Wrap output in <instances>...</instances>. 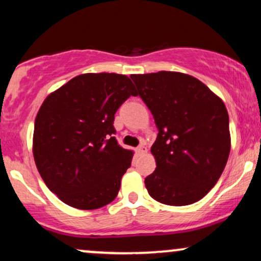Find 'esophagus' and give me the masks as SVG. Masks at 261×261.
<instances>
[{"mask_svg":"<svg viewBox=\"0 0 261 261\" xmlns=\"http://www.w3.org/2000/svg\"><path fill=\"white\" fill-rule=\"evenodd\" d=\"M137 152H139L140 154H145L146 152H147V147H146L145 143H143V142L141 143L139 147H137Z\"/></svg>","mask_w":261,"mask_h":261,"instance_id":"esophagus-1","label":"esophagus"}]
</instances>
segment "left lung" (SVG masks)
<instances>
[{"label": "left lung", "mask_w": 261, "mask_h": 261, "mask_svg": "<svg viewBox=\"0 0 261 261\" xmlns=\"http://www.w3.org/2000/svg\"><path fill=\"white\" fill-rule=\"evenodd\" d=\"M158 128L151 152L155 170L145 179L158 202L185 206L201 200L222 174L230 151L229 118L221 98L189 74H131Z\"/></svg>", "instance_id": "obj_1"}]
</instances>
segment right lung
Instances as JSON below:
<instances>
[{"label":"right lung","mask_w":261,"mask_h":261,"mask_svg":"<svg viewBox=\"0 0 261 261\" xmlns=\"http://www.w3.org/2000/svg\"><path fill=\"white\" fill-rule=\"evenodd\" d=\"M131 95L125 74L85 73L47 95L37 114L33 154L46 187L80 210L103 207L115 199L134 152L114 135V116Z\"/></svg>","instance_id":"add662e5"}]
</instances>
